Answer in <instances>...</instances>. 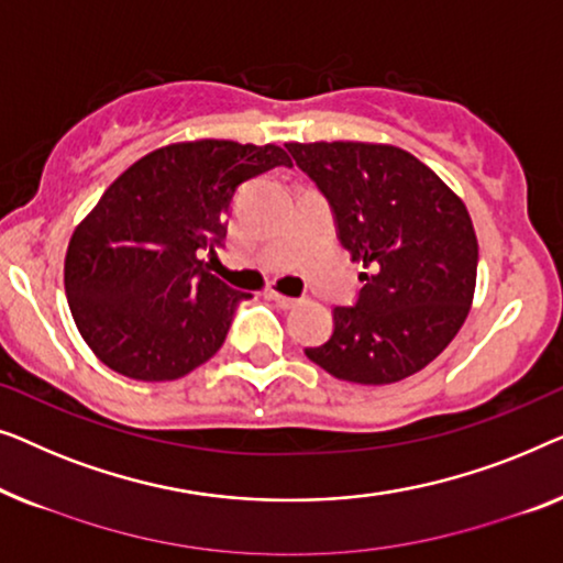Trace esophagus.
Masks as SVG:
<instances>
[{
    "instance_id": "obj_1",
    "label": "esophagus",
    "mask_w": 563,
    "mask_h": 563,
    "mask_svg": "<svg viewBox=\"0 0 563 563\" xmlns=\"http://www.w3.org/2000/svg\"><path fill=\"white\" fill-rule=\"evenodd\" d=\"M271 298L278 303L280 308H296L300 303V298H290V296H283V292H271Z\"/></svg>"
}]
</instances>
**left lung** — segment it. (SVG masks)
<instances>
[{
	"mask_svg": "<svg viewBox=\"0 0 563 563\" xmlns=\"http://www.w3.org/2000/svg\"><path fill=\"white\" fill-rule=\"evenodd\" d=\"M334 211L336 236L362 273L357 303L306 357L329 375L390 385L446 350L470 313L477 236L462 199L406 150L369 142H288Z\"/></svg>",
	"mask_w": 563,
	"mask_h": 563,
	"instance_id": "obj_1",
	"label": "left lung"
}]
</instances>
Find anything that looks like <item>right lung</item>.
Returning <instances> with one entry per match:
<instances>
[{
    "mask_svg": "<svg viewBox=\"0 0 563 563\" xmlns=\"http://www.w3.org/2000/svg\"><path fill=\"white\" fill-rule=\"evenodd\" d=\"M290 165L278 145L176 142L140 157L68 242L63 283L84 342L142 383L178 379L224 344L250 292L211 275L244 180Z\"/></svg>",
    "mask_w": 563,
    "mask_h": 563,
    "instance_id": "obj_1",
    "label": "right lung"
}]
</instances>
